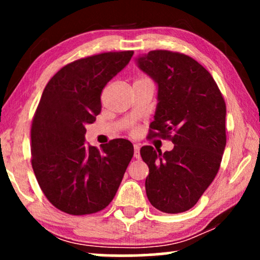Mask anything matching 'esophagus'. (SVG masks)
Returning <instances> with one entry per match:
<instances>
[{
	"mask_svg": "<svg viewBox=\"0 0 260 260\" xmlns=\"http://www.w3.org/2000/svg\"><path fill=\"white\" fill-rule=\"evenodd\" d=\"M134 156L135 158H140L141 155H140V145L138 144H134Z\"/></svg>",
	"mask_w": 260,
	"mask_h": 260,
	"instance_id": "obj_1",
	"label": "esophagus"
}]
</instances>
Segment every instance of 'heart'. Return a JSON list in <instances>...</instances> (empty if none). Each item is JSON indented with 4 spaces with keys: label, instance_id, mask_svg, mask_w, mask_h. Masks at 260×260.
I'll return each mask as SVG.
<instances>
[{
    "label": "heart",
    "instance_id": "1",
    "mask_svg": "<svg viewBox=\"0 0 260 260\" xmlns=\"http://www.w3.org/2000/svg\"><path fill=\"white\" fill-rule=\"evenodd\" d=\"M143 79H147V78H142V79H140V80H143Z\"/></svg>",
    "mask_w": 260,
    "mask_h": 260
}]
</instances>
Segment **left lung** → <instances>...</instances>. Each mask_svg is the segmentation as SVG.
Returning <instances> with one entry per match:
<instances>
[{
    "instance_id": "1",
    "label": "left lung",
    "mask_w": 260,
    "mask_h": 260,
    "mask_svg": "<svg viewBox=\"0 0 260 260\" xmlns=\"http://www.w3.org/2000/svg\"><path fill=\"white\" fill-rule=\"evenodd\" d=\"M158 85L150 137L173 142L172 151L141 149L149 167L150 204L169 214L186 212L213 182L226 147V104L211 73L183 53L150 51L137 59Z\"/></svg>"
}]
</instances>
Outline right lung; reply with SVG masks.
I'll list each match as a JSON object with an SVG mask.
<instances>
[{
  "label": "right lung",
  "mask_w": 260,
  "mask_h": 260,
  "mask_svg": "<svg viewBox=\"0 0 260 260\" xmlns=\"http://www.w3.org/2000/svg\"><path fill=\"white\" fill-rule=\"evenodd\" d=\"M133 54L106 52L74 60L42 92L30 129L31 167L47 200L67 214H93L109 206L133 158V144L123 138L102 150L85 143V126L101 113L103 88Z\"/></svg>",
  "instance_id": "add662e5"
}]
</instances>
